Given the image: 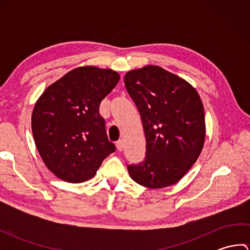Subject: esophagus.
I'll return each instance as SVG.
<instances>
[{"label": "esophagus", "mask_w": 250, "mask_h": 250, "mask_svg": "<svg viewBox=\"0 0 250 250\" xmlns=\"http://www.w3.org/2000/svg\"><path fill=\"white\" fill-rule=\"evenodd\" d=\"M116 147L117 149H118L119 151H122V149H124V141L120 140L116 143Z\"/></svg>", "instance_id": "1"}]
</instances>
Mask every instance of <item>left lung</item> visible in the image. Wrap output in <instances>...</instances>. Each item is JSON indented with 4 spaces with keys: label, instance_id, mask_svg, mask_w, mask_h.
I'll return each mask as SVG.
<instances>
[{
    "label": "left lung",
    "instance_id": "8db88e82",
    "mask_svg": "<svg viewBox=\"0 0 250 250\" xmlns=\"http://www.w3.org/2000/svg\"><path fill=\"white\" fill-rule=\"evenodd\" d=\"M125 84L140 111L146 137L144 161L128 166L131 178L151 189L176 184L204 145L205 117L199 93L185 79L156 65L128 72Z\"/></svg>",
    "mask_w": 250,
    "mask_h": 250
}]
</instances>
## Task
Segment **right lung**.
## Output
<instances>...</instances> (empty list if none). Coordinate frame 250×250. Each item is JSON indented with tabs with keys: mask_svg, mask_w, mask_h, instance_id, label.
Instances as JSON below:
<instances>
[{
	"mask_svg": "<svg viewBox=\"0 0 250 250\" xmlns=\"http://www.w3.org/2000/svg\"><path fill=\"white\" fill-rule=\"evenodd\" d=\"M119 78L109 68L77 67L37 100L32 132L42 159L57 177L68 183L92 178L104 159L116 150L99 108Z\"/></svg>",
	"mask_w": 250,
	"mask_h": 250,
	"instance_id": "obj_1",
	"label": "right lung"
}]
</instances>
